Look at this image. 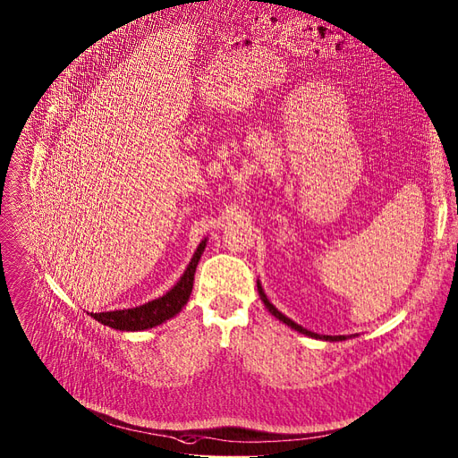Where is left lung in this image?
<instances>
[{
    "label": "left lung",
    "instance_id": "left-lung-1",
    "mask_svg": "<svg viewBox=\"0 0 458 458\" xmlns=\"http://www.w3.org/2000/svg\"><path fill=\"white\" fill-rule=\"evenodd\" d=\"M258 291H259V296H261V300H263V303H265V308L276 317V318H280L284 324H287V326H291L293 329H296V331H300V333H303V335H308V337H315V339H324V341H344L346 337H343V335H339V337H331V335H318V333H313V331H308L306 327H301V326H298L296 322H293L291 318H287L285 315H282L276 308L272 306V303L268 301V298H267V294L263 293V289H261V285H259V282H258Z\"/></svg>",
    "mask_w": 458,
    "mask_h": 458
}]
</instances>
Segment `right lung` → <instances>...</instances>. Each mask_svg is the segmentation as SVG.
<instances>
[{
  "label": "right lung",
  "mask_w": 458,
  "mask_h": 458,
  "mask_svg": "<svg viewBox=\"0 0 458 458\" xmlns=\"http://www.w3.org/2000/svg\"><path fill=\"white\" fill-rule=\"evenodd\" d=\"M206 247V239L200 242L195 256L191 258L184 276L178 280V284L162 298L152 300L143 303L140 308L132 310H119V311H106V313H89L98 322L119 329V331H141L155 327L169 318H173L180 310L186 306L191 289H193V278H195V270L199 265V259L204 252Z\"/></svg>",
  "instance_id": "1"
}]
</instances>
